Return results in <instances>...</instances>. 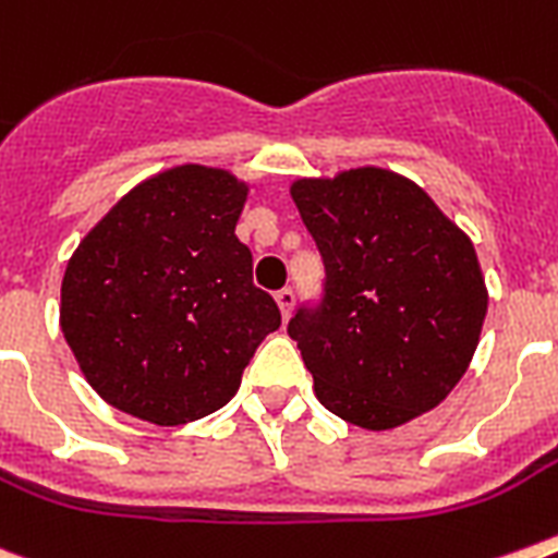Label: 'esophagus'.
<instances>
[{"mask_svg":"<svg viewBox=\"0 0 558 558\" xmlns=\"http://www.w3.org/2000/svg\"><path fill=\"white\" fill-rule=\"evenodd\" d=\"M275 301H278V308H280V315H283V320H289V315H292V308H294L292 289H280V292L275 294Z\"/></svg>","mask_w":558,"mask_h":558,"instance_id":"1","label":"esophagus"}]
</instances>
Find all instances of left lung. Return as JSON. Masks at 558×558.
<instances>
[{
	"label": "left lung",
	"mask_w": 558,
	"mask_h": 558,
	"mask_svg": "<svg viewBox=\"0 0 558 558\" xmlns=\"http://www.w3.org/2000/svg\"><path fill=\"white\" fill-rule=\"evenodd\" d=\"M326 266L289 337L340 420L388 430L437 409L471 366L488 289L474 243L423 186L380 167L292 184Z\"/></svg>",
	"instance_id": "obj_1"
}]
</instances>
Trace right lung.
Listing matches in <instances>:
<instances>
[{"mask_svg":"<svg viewBox=\"0 0 558 558\" xmlns=\"http://www.w3.org/2000/svg\"><path fill=\"white\" fill-rule=\"evenodd\" d=\"M246 192L215 167L163 170L133 186L68 260L59 323L112 409L156 425L213 414L280 326L235 235Z\"/></svg>","mask_w":558,"mask_h":558,"instance_id":"obj_1","label":"right lung"}]
</instances>
